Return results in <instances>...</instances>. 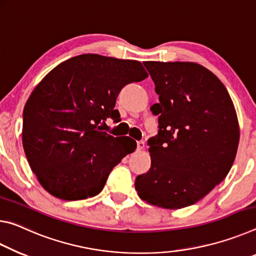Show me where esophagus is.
<instances>
[{
    "instance_id": "34e87169",
    "label": "esophagus",
    "mask_w": 256,
    "mask_h": 256,
    "mask_svg": "<svg viewBox=\"0 0 256 256\" xmlns=\"http://www.w3.org/2000/svg\"><path fill=\"white\" fill-rule=\"evenodd\" d=\"M145 148V142L144 140H138L137 142V150H143Z\"/></svg>"
}]
</instances>
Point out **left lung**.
Here are the masks:
<instances>
[{
	"mask_svg": "<svg viewBox=\"0 0 256 256\" xmlns=\"http://www.w3.org/2000/svg\"><path fill=\"white\" fill-rule=\"evenodd\" d=\"M160 103L158 132L150 138L152 162L137 176L138 196L164 208L198 202L222 182L240 142L228 90L210 70L194 62H144Z\"/></svg>",
	"mask_w": 256,
	"mask_h": 256,
	"instance_id": "obj_1",
	"label": "left lung"
}]
</instances>
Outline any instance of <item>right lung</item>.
<instances>
[{
	"label": "right lung",
	"mask_w": 256,
	"mask_h": 256,
	"mask_svg": "<svg viewBox=\"0 0 256 256\" xmlns=\"http://www.w3.org/2000/svg\"><path fill=\"white\" fill-rule=\"evenodd\" d=\"M148 74L140 61L82 54L56 66L24 108L22 144L45 190L66 200L98 195L136 142L102 132L116 119V96Z\"/></svg>",
	"instance_id": "1"
}]
</instances>
